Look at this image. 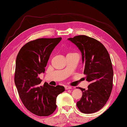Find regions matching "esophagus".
<instances>
[{"mask_svg": "<svg viewBox=\"0 0 127 127\" xmlns=\"http://www.w3.org/2000/svg\"><path fill=\"white\" fill-rule=\"evenodd\" d=\"M64 88H65V90H69V89L72 88L71 86H65L64 87Z\"/></svg>", "mask_w": 127, "mask_h": 127, "instance_id": "esophagus-1", "label": "esophagus"}]
</instances>
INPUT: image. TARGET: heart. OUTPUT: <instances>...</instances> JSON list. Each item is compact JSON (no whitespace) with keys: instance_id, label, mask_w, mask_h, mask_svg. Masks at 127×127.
Returning a JSON list of instances; mask_svg holds the SVG:
<instances>
[{"instance_id":"1","label":"heart","mask_w":127,"mask_h":127,"mask_svg":"<svg viewBox=\"0 0 127 127\" xmlns=\"http://www.w3.org/2000/svg\"><path fill=\"white\" fill-rule=\"evenodd\" d=\"M76 54V53H71V52L68 53V54Z\"/></svg>"}]
</instances>
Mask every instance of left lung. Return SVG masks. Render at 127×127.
I'll use <instances>...</instances> for the list:
<instances>
[{"mask_svg":"<svg viewBox=\"0 0 127 127\" xmlns=\"http://www.w3.org/2000/svg\"><path fill=\"white\" fill-rule=\"evenodd\" d=\"M68 39L82 52L84 74L90 83L87 90L79 87L83 95L77 107L84 113L97 112L107 103L113 87V71L109 53L101 43L87 36Z\"/></svg>","mask_w":127,"mask_h":127,"instance_id":"left-lung-1","label":"left lung"}]
</instances>
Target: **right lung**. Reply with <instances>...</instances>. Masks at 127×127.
<instances>
[{
	"instance_id": "add662e5",
	"label": "right lung",
	"mask_w": 127,
	"mask_h": 127,
	"mask_svg": "<svg viewBox=\"0 0 127 127\" xmlns=\"http://www.w3.org/2000/svg\"><path fill=\"white\" fill-rule=\"evenodd\" d=\"M62 37L40 38L23 45L16 59L14 81L23 104L31 113L48 116L56 110V97L64 91L63 86L54 87L41 80L50 55Z\"/></svg>"
}]
</instances>
